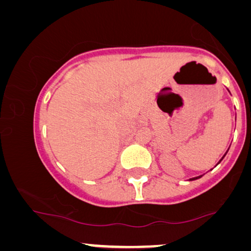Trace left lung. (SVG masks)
I'll list each match as a JSON object with an SVG mask.
<instances>
[{"label": "left lung", "instance_id": "left-lung-1", "mask_svg": "<svg viewBox=\"0 0 251 251\" xmlns=\"http://www.w3.org/2000/svg\"><path fill=\"white\" fill-rule=\"evenodd\" d=\"M226 152H227V151H226ZM224 157H225V154H224ZM224 157H223V158H224ZM223 158H222V159H223ZM222 159H221V160H222ZM221 160H220V161H221ZM200 177H201V176H197V177H193V178H190V179H191V181H193V179H198V178H200Z\"/></svg>", "mask_w": 251, "mask_h": 251}]
</instances>
